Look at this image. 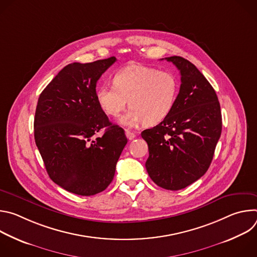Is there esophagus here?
I'll return each instance as SVG.
<instances>
[{"mask_svg":"<svg viewBox=\"0 0 257 257\" xmlns=\"http://www.w3.org/2000/svg\"><path fill=\"white\" fill-rule=\"evenodd\" d=\"M125 134H126V136H127V138L129 140H132V139H134L136 137V134L134 132H132V131H129V130H126Z\"/></svg>","mask_w":257,"mask_h":257,"instance_id":"34e87169","label":"esophagus"}]
</instances>
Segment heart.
Masks as SVG:
<instances>
[{
	"label": "heart",
	"instance_id": "b5f03b06",
	"mask_svg": "<svg viewBox=\"0 0 257 257\" xmlns=\"http://www.w3.org/2000/svg\"><path fill=\"white\" fill-rule=\"evenodd\" d=\"M113 84H101L95 90V97L103 111L118 117L127 105L131 106L120 119V123L134 128L145 122L156 125L172 113L176 104L180 84L172 72L157 68L130 65L119 70L113 77Z\"/></svg>",
	"mask_w": 257,
	"mask_h": 257
}]
</instances>
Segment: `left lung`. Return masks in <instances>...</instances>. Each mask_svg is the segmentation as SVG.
<instances>
[{
	"label": "left lung",
	"instance_id": "8db88e82",
	"mask_svg": "<svg viewBox=\"0 0 257 257\" xmlns=\"http://www.w3.org/2000/svg\"><path fill=\"white\" fill-rule=\"evenodd\" d=\"M166 60L180 71L178 98L169 117L141 136L149 144L145 168L151 179L175 191L208 170L222 133V114L214 89L191 62L179 56Z\"/></svg>",
	"mask_w": 257,
	"mask_h": 257
}]
</instances>
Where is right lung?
Returning <instances> with one entry per match:
<instances>
[{"label":"right lung","instance_id":"1","mask_svg":"<svg viewBox=\"0 0 257 257\" xmlns=\"http://www.w3.org/2000/svg\"><path fill=\"white\" fill-rule=\"evenodd\" d=\"M117 59L72 63L64 67L39 97L34 139L50 178L65 190L82 196L103 191L113 181L127 143L95 97L96 82ZM104 128L100 138L92 137Z\"/></svg>","mask_w":257,"mask_h":257}]
</instances>
